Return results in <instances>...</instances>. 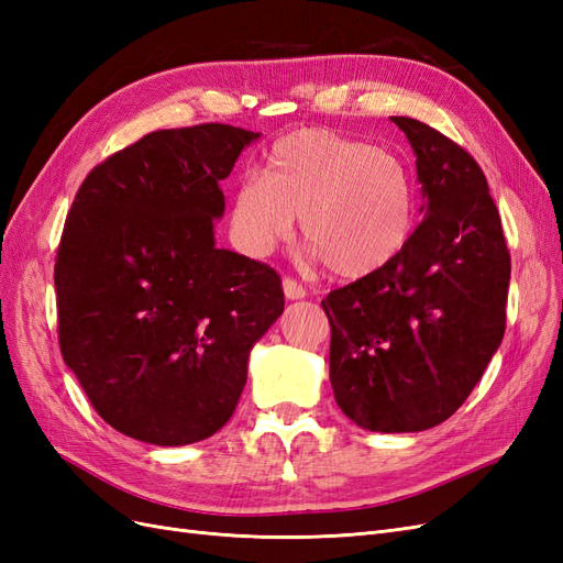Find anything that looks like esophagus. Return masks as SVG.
Here are the masks:
<instances>
[{"instance_id":"obj_1","label":"esophagus","mask_w":563,"mask_h":563,"mask_svg":"<svg viewBox=\"0 0 563 563\" xmlns=\"http://www.w3.org/2000/svg\"><path fill=\"white\" fill-rule=\"evenodd\" d=\"M282 286H284V296H286L288 300H300V298L308 296V291H305V286L298 284L296 279H291V277H284Z\"/></svg>"}]
</instances>
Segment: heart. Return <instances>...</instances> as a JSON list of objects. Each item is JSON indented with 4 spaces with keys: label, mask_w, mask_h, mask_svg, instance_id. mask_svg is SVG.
Listing matches in <instances>:
<instances>
[{
    "label": "heart",
    "mask_w": 563,
    "mask_h": 563,
    "mask_svg": "<svg viewBox=\"0 0 563 563\" xmlns=\"http://www.w3.org/2000/svg\"><path fill=\"white\" fill-rule=\"evenodd\" d=\"M335 277L362 279L383 269L413 234V187L389 152L331 129H302L272 145L263 176L232 192L236 246L265 258L296 230Z\"/></svg>",
    "instance_id": "obj_1"
}]
</instances>
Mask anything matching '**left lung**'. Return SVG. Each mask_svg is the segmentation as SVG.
<instances>
[{
	"label": "left lung",
	"mask_w": 563,
	"mask_h": 563,
	"mask_svg": "<svg viewBox=\"0 0 563 563\" xmlns=\"http://www.w3.org/2000/svg\"><path fill=\"white\" fill-rule=\"evenodd\" d=\"M416 152L428 203L395 261L321 300L338 406L371 432L451 418L505 335L509 251L470 152L411 117H389Z\"/></svg>",
	"instance_id": "obj_1"
}]
</instances>
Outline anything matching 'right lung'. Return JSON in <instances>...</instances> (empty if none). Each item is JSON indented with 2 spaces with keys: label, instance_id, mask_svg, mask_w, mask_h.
Segmentation results:
<instances>
[{
  "label": "right lung",
  "instance_id": "right-lung-1",
  "mask_svg": "<svg viewBox=\"0 0 563 563\" xmlns=\"http://www.w3.org/2000/svg\"><path fill=\"white\" fill-rule=\"evenodd\" d=\"M261 133H147L81 183L56 255L58 343L117 432L185 446L232 418L249 352L284 312L282 279L213 240L220 180Z\"/></svg>",
  "mask_w": 563,
  "mask_h": 563
}]
</instances>
